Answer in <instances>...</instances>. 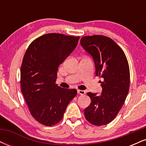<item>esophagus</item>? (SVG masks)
Returning <instances> with one entry per match:
<instances>
[{
	"label": "esophagus",
	"mask_w": 146,
	"mask_h": 146,
	"mask_svg": "<svg viewBox=\"0 0 146 146\" xmlns=\"http://www.w3.org/2000/svg\"><path fill=\"white\" fill-rule=\"evenodd\" d=\"M78 93L79 95H83L85 94V91H84V90H78Z\"/></svg>",
	"instance_id": "34e87169"
}]
</instances>
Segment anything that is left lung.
<instances>
[{
  "mask_svg": "<svg viewBox=\"0 0 146 146\" xmlns=\"http://www.w3.org/2000/svg\"><path fill=\"white\" fill-rule=\"evenodd\" d=\"M80 44L93 57L95 74L103 79L101 96L89 92L90 104L84 116L91 124L106 125L116 117L124 104L130 87V69L124 52L111 38L94 35L84 36Z\"/></svg>",
  "mask_w": 146,
  "mask_h": 146,
  "instance_id": "1",
  "label": "left lung"
}]
</instances>
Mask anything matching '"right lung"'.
I'll return each instance as SVG.
<instances>
[{"label": "right lung", "instance_id": "add662e5", "mask_svg": "<svg viewBox=\"0 0 146 146\" xmlns=\"http://www.w3.org/2000/svg\"><path fill=\"white\" fill-rule=\"evenodd\" d=\"M80 37L51 33L34 40L25 53L21 68V91L29 112L46 126L63 118L76 89L62 88L56 84L58 66L75 49Z\"/></svg>", "mask_w": 146, "mask_h": 146}]
</instances>
